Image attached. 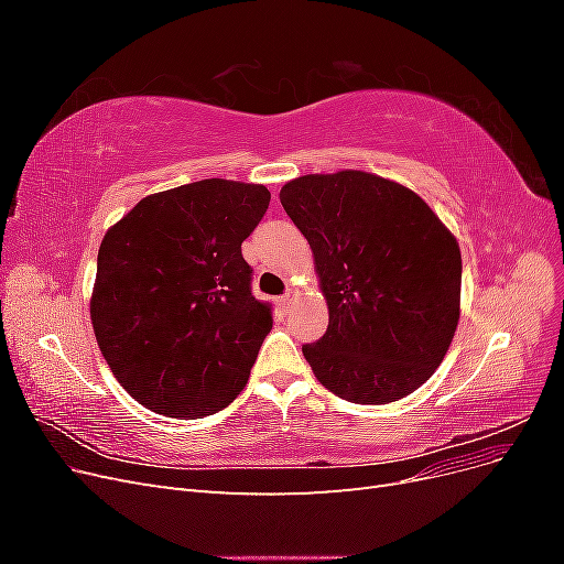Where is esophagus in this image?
Here are the masks:
<instances>
[{
    "label": "esophagus",
    "mask_w": 564,
    "mask_h": 564,
    "mask_svg": "<svg viewBox=\"0 0 564 564\" xmlns=\"http://www.w3.org/2000/svg\"><path fill=\"white\" fill-rule=\"evenodd\" d=\"M292 301H294V292H286V294H282L280 299H278V305L282 311H286L289 305H292Z\"/></svg>",
    "instance_id": "1"
}]
</instances>
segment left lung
I'll list each match as a JSON object with an SVG mask.
<instances>
[{"mask_svg":"<svg viewBox=\"0 0 564 564\" xmlns=\"http://www.w3.org/2000/svg\"><path fill=\"white\" fill-rule=\"evenodd\" d=\"M280 202L308 240L329 327L303 355L317 381L388 404L433 377L458 324L460 251L409 187L365 172L289 181Z\"/></svg>","mask_w":564,"mask_h":564,"instance_id":"8db88e82","label":"left lung"}]
</instances>
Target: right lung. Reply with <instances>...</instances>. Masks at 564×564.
<instances>
[{
  "instance_id": "obj_1",
  "label": "right lung",
  "mask_w": 564,
  "mask_h": 564,
  "mask_svg": "<svg viewBox=\"0 0 564 564\" xmlns=\"http://www.w3.org/2000/svg\"><path fill=\"white\" fill-rule=\"evenodd\" d=\"M268 204L265 185L207 178L143 197L106 232L91 322L135 402L202 419L240 395L272 329L242 256Z\"/></svg>"
}]
</instances>
